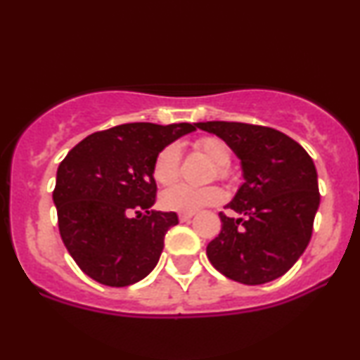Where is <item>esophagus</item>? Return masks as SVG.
<instances>
[{"label":"esophagus","mask_w":360,"mask_h":360,"mask_svg":"<svg viewBox=\"0 0 360 360\" xmlns=\"http://www.w3.org/2000/svg\"><path fill=\"white\" fill-rule=\"evenodd\" d=\"M193 217H194V213H179V220H181V221L191 220Z\"/></svg>","instance_id":"obj_1"}]
</instances>
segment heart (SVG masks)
Instances as JSON below:
<instances>
[{"mask_svg":"<svg viewBox=\"0 0 360 360\" xmlns=\"http://www.w3.org/2000/svg\"><path fill=\"white\" fill-rule=\"evenodd\" d=\"M196 148L205 157L217 166V176L226 177L229 176V164L232 160V150L229 143L223 142L218 137H201L196 142ZM181 160V148L177 143H169L164 148H160L159 154L155 155L154 167V179L160 184H169L177 177ZM223 198V193L217 186H203V188H194V186L177 183L171 188L164 189L160 194V205L169 212L179 213H196L206 206L217 205Z\"/></svg>","mask_w":360,"mask_h":360,"instance_id":"b5f03b06","label":"heart"}]
</instances>
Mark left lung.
Listing matches in <instances>:
<instances>
[{"label": "left lung", "instance_id": "obj_1", "mask_svg": "<svg viewBox=\"0 0 360 360\" xmlns=\"http://www.w3.org/2000/svg\"><path fill=\"white\" fill-rule=\"evenodd\" d=\"M229 143L243 183L220 213L221 232L206 247L217 271L242 284L281 278L307 249L320 205L318 176L308 152L283 131L238 122L196 123Z\"/></svg>", "mask_w": 360, "mask_h": 360}]
</instances>
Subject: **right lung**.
Returning a JSON list of instances; mask_svg holds the SVG:
<instances>
[{"mask_svg": "<svg viewBox=\"0 0 360 360\" xmlns=\"http://www.w3.org/2000/svg\"><path fill=\"white\" fill-rule=\"evenodd\" d=\"M196 123H127L91 134L57 169L52 200L65 249L91 279L123 288L152 272L174 212H154L155 155Z\"/></svg>", "mask_w": 360, "mask_h": 360, "instance_id": "1", "label": "right lung"}]
</instances>
